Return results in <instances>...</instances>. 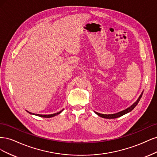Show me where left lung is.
I'll return each mask as SVG.
<instances>
[{
	"label": "left lung",
	"instance_id": "8db88e82",
	"mask_svg": "<svg viewBox=\"0 0 157 157\" xmlns=\"http://www.w3.org/2000/svg\"><path fill=\"white\" fill-rule=\"evenodd\" d=\"M143 93H144V92H142V93L141 94L140 97L138 98V99H137V100L134 104H133V105H132L130 107H129L128 108L126 109L125 110H123L121 112H118V113H115V114H111V115H104V114H100V113H98L97 112H95V113H96L98 116L101 117L102 118H117L118 117H120L122 115H125V114L132 111L133 109L135 108V107L137 105V103H139L140 99L141 98V96H142V95H143Z\"/></svg>",
	"mask_w": 157,
	"mask_h": 157
}]
</instances>
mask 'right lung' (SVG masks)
Listing matches in <instances>:
<instances>
[{"instance_id": "right-lung-1", "label": "right lung", "mask_w": 157, "mask_h": 157, "mask_svg": "<svg viewBox=\"0 0 157 157\" xmlns=\"http://www.w3.org/2000/svg\"><path fill=\"white\" fill-rule=\"evenodd\" d=\"M63 110H61V111H60L59 112H58V113H54V114H51V115H38V114H34V113H30V112H29V111H27L28 113H30V114H31V115H36V116H39V117H45V118H50V117H54V116H56V115H59V114H60L61 112L63 111Z\"/></svg>"}]
</instances>
